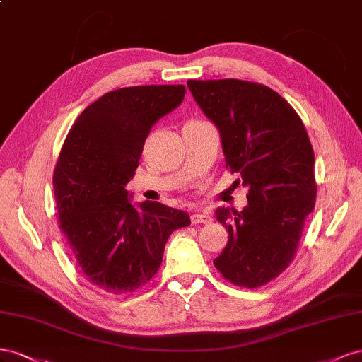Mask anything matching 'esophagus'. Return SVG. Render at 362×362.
I'll list each match as a JSON object with an SVG mask.
<instances>
[{"mask_svg": "<svg viewBox=\"0 0 362 362\" xmlns=\"http://www.w3.org/2000/svg\"><path fill=\"white\" fill-rule=\"evenodd\" d=\"M191 221H192V224H200V223L208 224V223L212 221V216H211L208 212H204V211H202V212H194V214L191 215Z\"/></svg>", "mask_w": 362, "mask_h": 362, "instance_id": "1", "label": "esophagus"}]
</instances>
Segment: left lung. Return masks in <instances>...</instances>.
Returning a JSON list of instances; mask_svg holds the SVG:
<instances>
[{"mask_svg": "<svg viewBox=\"0 0 362 362\" xmlns=\"http://www.w3.org/2000/svg\"><path fill=\"white\" fill-rule=\"evenodd\" d=\"M188 88L218 129L226 168L249 189L241 212L215 211L229 240L214 265L235 285H265L293 261L314 209L311 141L296 110L264 85L226 78L188 80Z\"/></svg>", "mask_w": 362, "mask_h": 362, "instance_id": "left-lung-1", "label": "left lung"}]
</instances>
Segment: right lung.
<instances>
[{
	"label": "right lung",
	"instance_id": "1",
	"mask_svg": "<svg viewBox=\"0 0 362 362\" xmlns=\"http://www.w3.org/2000/svg\"><path fill=\"white\" fill-rule=\"evenodd\" d=\"M183 85L121 88L89 105L72 126L53 175L60 229L80 272L112 294L156 274L170 235L189 214L159 202L133 203L126 185L144 142L185 98Z\"/></svg>",
	"mask_w": 362,
	"mask_h": 362
}]
</instances>
